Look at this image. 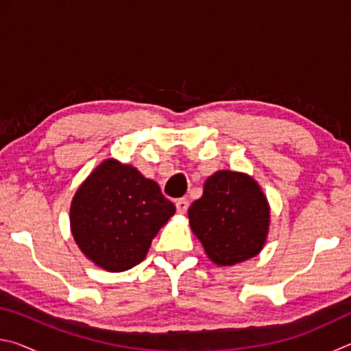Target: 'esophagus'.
I'll list each match as a JSON object with an SVG mask.
<instances>
[{
  "label": "esophagus",
  "instance_id": "esophagus-1",
  "mask_svg": "<svg viewBox=\"0 0 351 351\" xmlns=\"http://www.w3.org/2000/svg\"><path fill=\"white\" fill-rule=\"evenodd\" d=\"M175 204H176L178 213H186L187 209H189V199L187 198H180Z\"/></svg>",
  "mask_w": 351,
  "mask_h": 351
}]
</instances>
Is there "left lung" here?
<instances>
[{"label":"left lung","mask_w":351,"mask_h":351,"mask_svg":"<svg viewBox=\"0 0 351 351\" xmlns=\"http://www.w3.org/2000/svg\"><path fill=\"white\" fill-rule=\"evenodd\" d=\"M189 223L213 263L234 266L263 249L271 207L252 176L218 170L206 180L203 197L189 207Z\"/></svg>","instance_id":"obj_1"}]
</instances>
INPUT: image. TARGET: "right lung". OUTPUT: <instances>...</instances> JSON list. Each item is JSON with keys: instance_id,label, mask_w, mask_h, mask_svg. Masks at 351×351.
<instances>
[{"instance_id": "1", "label": "right lung", "mask_w": 351, "mask_h": 351, "mask_svg": "<svg viewBox=\"0 0 351 351\" xmlns=\"http://www.w3.org/2000/svg\"><path fill=\"white\" fill-rule=\"evenodd\" d=\"M175 206L133 165L105 159L71 201V232L88 260L108 272L139 265Z\"/></svg>"}]
</instances>
